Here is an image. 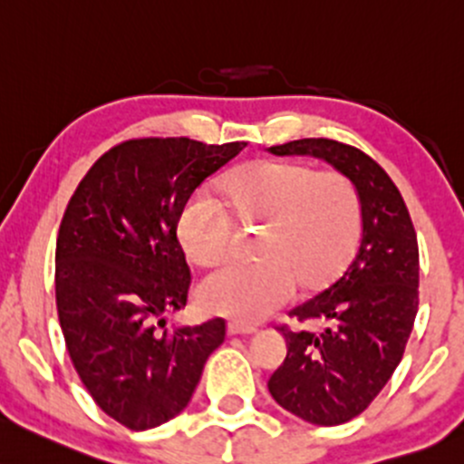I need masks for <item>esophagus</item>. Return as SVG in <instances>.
I'll return each mask as SVG.
<instances>
[{
    "instance_id": "1",
    "label": "esophagus",
    "mask_w": 464,
    "mask_h": 464,
    "mask_svg": "<svg viewBox=\"0 0 464 464\" xmlns=\"http://www.w3.org/2000/svg\"><path fill=\"white\" fill-rule=\"evenodd\" d=\"M228 334L231 335H251V334H257V326L246 324V322H242V320H231L228 322Z\"/></svg>"
}]
</instances>
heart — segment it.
Returning <instances> with one entry per match:
<instances>
[{"label": "heart", "mask_w": 464, "mask_h": 464, "mask_svg": "<svg viewBox=\"0 0 464 464\" xmlns=\"http://www.w3.org/2000/svg\"><path fill=\"white\" fill-rule=\"evenodd\" d=\"M224 193L242 222H266V228L257 240L262 257L228 262L202 280L199 300L213 314L266 318L294 300L297 285H324L358 242L362 207L340 170L257 162L228 175ZM178 237L193 262L216 265L233 248L236 222L216 195L199 188L179 211Z\"/></svg>", "instance_id": "b5f03b06"}]
</instances>
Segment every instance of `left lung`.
Masks as SVG:
<instances>
[{
  "mask_svg": "<svg viewBox=\"0 0 464 464\" xmlns=\"http://www.w3.org/2000/svg\"><path fill=\"white\" fill-rule=\"evenodd\" d=\"M269 150L329 162L353 182L362 207L353 260L322 294L289 314L324 329L295 334L280 326L289 351L269 380L282 409L314 425H343L373 402L402 360L418 314L416 228L392 178L355 146L306 138Z\"/></svg>",
  "mask_w": 464,
  "mask_h": 464,
  "instance_id": "1",
  "label": "left lung"
}]
</instances>
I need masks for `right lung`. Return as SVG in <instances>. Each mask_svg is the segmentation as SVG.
Instances as JSON below:
<instances>
[{
	"mask_svg": "<svg viewBox=\"0 0 464 464\" xmlns=\"http://www.w3.org/2000/svg\"><path fill=\"white\" fill-rule=\"evenodd\" d=\"M246 142L138 138L106 150L77 184L55 248V300L77 375L97 407L144 431L191 400L227 322L164 329L187 306L178 240L184 202Z\"/></svg>",
	"mask_w": 464,
	"mask_h": 464,
	"instance_id": "1",
	"label": "right lung"
}]
</instances>
